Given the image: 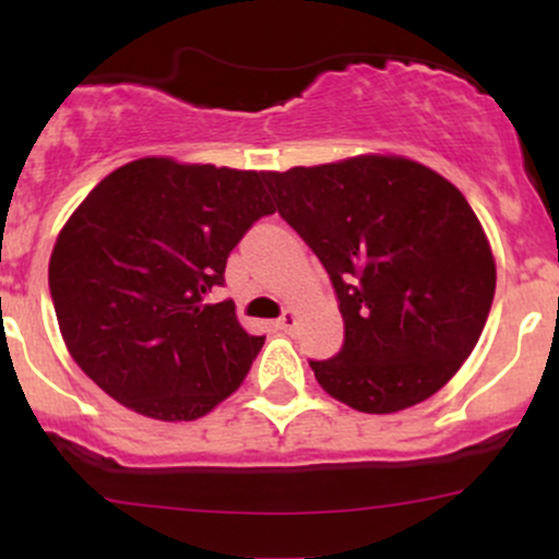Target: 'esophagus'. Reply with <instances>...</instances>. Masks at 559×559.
I'll return each mask as SVG.
<instances>
[{"label": "esophagus", "mask_w": 559, "mask_h": 559, "mask_svg": "<svg viewBox=\"0 0 559 559\" xmlns=\"http://www.w3.org/2000/svg\"><path fill=\"white\" fill-rule=\"evenodd\" d=\"M275 325H278L281 331H292L294 325H297V312H292V310H286L284 316H281L278 320H275Z\"/></svg>", "instance_id": "1"}]
</instances>
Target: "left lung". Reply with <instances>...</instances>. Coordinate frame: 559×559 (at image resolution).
<instances>
[{
    "instance_id": "8db88e82",
    "label": "left lung",
    "mask_w": 559,
    "mask_h": 559,
    "mask_svg": "<svg viewBox=\"0 0 559 559\" xmlns=\"http://www.w3.org/2000/svg\"><path fill=\"white\" fill-rule=\"evenodd\" d=\"M275 210L329 273L344 344L310 360L333 400L370 415L436 394L478 344L497 267L467 199L404 157L265 173Z\"/></svg>"
}]
</instances>
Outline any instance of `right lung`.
<instances>
[{
  "label": "right lung",
  "instance_id": "obj_1",
  "mask_svg": "<svg viewBox=\"0 0 559 559\" xmlns=\"http://www.w3.org/2000/svg\"><path fill=\"white\" fill-rule=\"evenodd\" d=\"M265 173L133 159L60 230L49 292L70 357L102 391L155 420H197L234 394L265 336L236 320L230 249L275 207Z\"/></svg>",
  "mask_w": 559,
  "mask_h": 559
}]
</instances>
